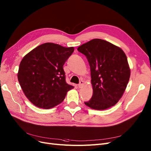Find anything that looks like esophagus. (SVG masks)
Listing matches in <instances>:
<instances>
[{
    "label": "esophagus",
    "instance_id": "1",
    "mask_svg": "<svg viewBox=\"0 0 151 151\" xmlns=\"http://www.w3.org/2000/svg\"><path fill=\"white\" fill-rule=\"evenodd\" d=\"M83 81H81L80 82H79V83L78 84V87H79V88H81V87H82V86H83Z\"/></svg>",
    "mask_w": 151,
    "mask_h": 151
}]
</instances>
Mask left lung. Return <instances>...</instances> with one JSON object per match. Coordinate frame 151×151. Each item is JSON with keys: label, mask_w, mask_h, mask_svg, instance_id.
<instances>
[{"label": "left lung", "mask_w": 151, "mask_h": 151, "mask_svg": "<svg viewBox=\"0 0 151 151\" xmlns=\"http://www.w3.org/2000/svg\"><path fill=\"white\" fill-rule=\"evenodd\" d=\"M77 50L87 58L91 72L93 95L84 104L99 110L115 105L122 96L130 77L123 51L101 39L90 40Z\"/></svg>", "instance_id": "obj_1"}]
</instances>
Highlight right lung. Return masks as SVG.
<instances>
[{
	"instance_id": "right-lung-1",
	"label": "right lung",
	"mask_w": 151,
	"mask_h": 151,
	"mask_svg": "<svg viewBox=\"0 0 151 151\" xmlns=\"http://www.w3.org/2000/svg\"><path fill=\"white\" fill-rule=\"evenodd\" d=\"M74 51L73 47L46 43L24 57L18 80L28 99L36 106L51 108L61 104L74 88L65 81L63 65Z\"/></svg>"
}]
</instances>
